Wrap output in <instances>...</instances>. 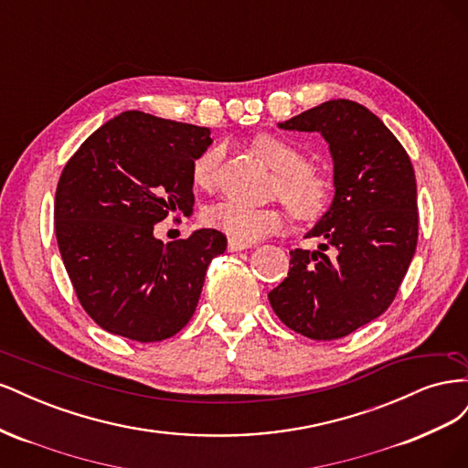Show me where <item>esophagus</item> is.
<instances>
[{
  "label": "esophagus",
  "instance_id": "34e87169",
  "mask_svg": "<svg viewBox=\"0 0 468 468\" xmlns=\"http://www.w3.org/2000/svg\"><path fill=\"white\" fill-rule=\"evenodd\" d=\"M251 248V244H246V242H238V239H229V251H242V250H248Z\"/></svg>",
  "mask_w": 468,
  "mask_h": 468
}]
</instances>
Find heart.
I'll return each mask as SVG.
<instances>
[{
  "label": "heart",
  "instance_id": "b5f03b06",
  "mask_svg": "<svg viewBox=\"0 0 468 468\" xmlns=\"http://www.w3.org/2000/svg\"><path fill=\"white\" fill-rule=\"evenodd\" d=\"M253 148L277 172L273 193L281 197L291 215L299 220L320 218L334 203L335 181L322 169L308 164V154L279 134H260ZM222 148L203 150L191 164V181L197 189L217 186ZM205 222L238 242H258L285 224L281 207H246L236 201H220L205 210Z\"/></svg>",
  "mask_w": 468,
  "mask_h": 468
}]
</instances>
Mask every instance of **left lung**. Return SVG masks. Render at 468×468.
Segmentation results:
<instances>
[{
	"label": "left lung",
	"mask_w": 468,
	"mask_h": 468,
	"mask_svg": "<svg viewBox=\"0 0 468 468\" xmlns=\"http://www.w3.org/2000/svg\"><path fill=\"white\" fill-rule=\"evenodd\" d=\"M279 126L328 140L335 197L308 232L324 244L291 251L289 275L269 303L296 334L324 342L344 337L392 304L414 258V167L375 112L349 99H332Z\"/></svg>",
	"instance_id": "8db88e82"
}]
</instances>
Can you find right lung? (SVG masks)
Returning a JSON list of instances; mask_svg holds the SVG:
<instances>
[{"mask_svg": "<svg viewBox=\"0 0 468 468\" xmlns=\"http://www.w3.org/2000/svg\"><path fill=\"white\" fill-rule=\"evenodd\" d=\"M210 143L205 126L126 111L64 165L56 239L80 304L109 334L162 342L191 320L226 236L203 229L164 244L154 224L193 210L191 164Z\"/></svg>", "mask_w": 468, "mask_h": 468, "instance_id": "add662e5", "label": "right lung"}]
</instances>
